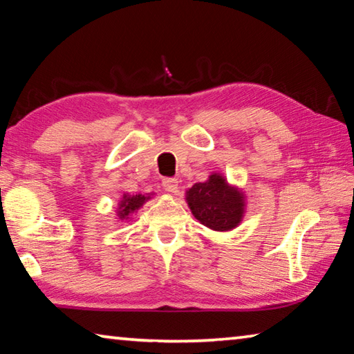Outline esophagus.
<instances>
[{"label":"esophagus","instance_id":"obj_1","mask_svg":"<svg viewBox=\"0 0 354 354\" xmlns=\"http://www.w3.org/2000/svg\"><path fill=\"white\" fill-rule=\"evenodd\" d=\"M162 187L169 194H178V179L175 178H165L162 181Z\"/></svg>","mask_w":354,"mask_h":354}]
</instances>
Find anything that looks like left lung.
Returning <instances> with one entry per match:
<instances>
[{
    "instance_id": "8db88e82",
    "label": "left lung",
    "mask_w": 354,
    "mask_h": 354,
    "mask_svg": "<svg viewBox=\"0 0 354 354\" xmlns=\"http://www.w3.org/2000/svg\"><path fill=\"white\" fill-rule=\"evenodd\" d=\"M185 201L194 217L212 231L226 232L242 223L247 211L245 192L227 183L221 173H211L205 183L185 190Z\"/></svg>"
}]
</instances>
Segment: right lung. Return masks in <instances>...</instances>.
Listing matches in <instances>:
<instances>
[{"label":"right lung","instance_id":"right-lung-1","mask_svg":"<svg viewBox=\"0 0 354 354\" xmlns=\"http://www.w3.org/2000/svg\"><path fill=\"white\" fill-rule=\"evenodd\" d=\"M154 196V192L147 195L142 194H136V195H129V194H123L122 200L118 201L117 206V221H128L133 218V214H136L139 209L145 205L148 200H151Z\"/></svg>","mask_w":354,"mask_h":354}]
</instances>
